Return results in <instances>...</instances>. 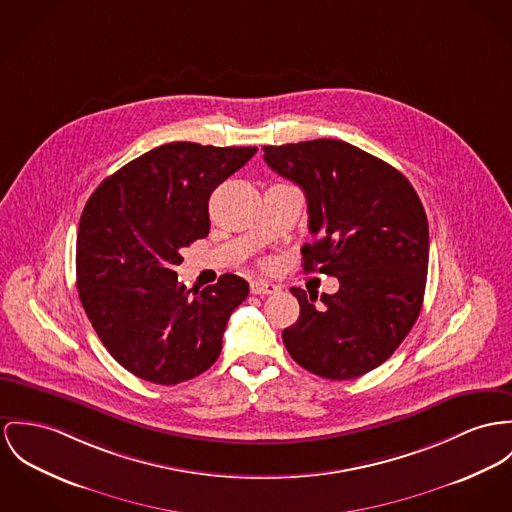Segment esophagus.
<instances>
[{
    "label": "esophagus",
    "mask_w": 512,
    "mask_h": 512,
    "mask_svg": "<svg viewBox=\"0 0 512 512\" xmlns=\"http://www.w3.org/2000/svg\"><path fill=\"white\" fill-rule=\"evenodd\" d=\"M249 290H251V294L261 296V294H275L278 286L273 284V282H269V280H253L249 284Z\"/></svg>",
    "instance_id": "obj_1"
}]
</instances>
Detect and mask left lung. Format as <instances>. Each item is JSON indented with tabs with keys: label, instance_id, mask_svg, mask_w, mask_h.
I'll return each instance as SVG.
<instances>
[{
	"label": "left lung",
	"instance_id": "left-lung-1",
	"mask_svg": "<svg viewBox=\"0 0 512 512\" xmlns=\"http://www.w3.org/2000/svg\"><path fill=\"white\" fill-rule=\"evenodd\" d=\"M267 165L302 187L314 243L304 271L337 276L335 294L290 288L300 317L282 331L306 370L358 378L386 362L421 314L429 269V222L413 185L390 163L353 144L319 138L265 146Z\"/></svg>",
	"mask_w": 512,
	"mask_h": 512
}]
</instances>
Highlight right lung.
Segmentation results:
<instances>
[{
	"mask_svg": "<svg viewBox=\"0 0 512 512\" xmlns=\"http://www.w3.org/2000/svg\"><path fill=\"white\" fill-rule=\"evenodd\" d=\"M257 148L171 142L132 159L89 197L79 220V300L120 366L173 386L220 356L228 319L249 284L226 273L200 292L173 271L181 249L208 236L212 191Z\"/></svg>",
	"mask_w": 512,
	"mask_h": 512,
	"instance_id": "obj_1",
	"label": "right lung"
}]
</instances>
